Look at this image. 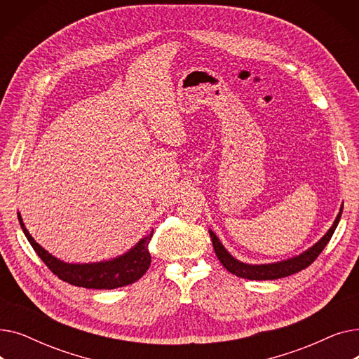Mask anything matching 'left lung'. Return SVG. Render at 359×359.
Returning a JSON list of instances; mask_svg holds the SVG:
<instances>
[{"mask_svg": "<svg viewBox=\"0 0 359 359\" xmlns=\"http://www.w3.org/2000/svg\"><path fill=\"white\" fill-rule=\"evenodd\" d=\"M342 211H344V205H341V210H339V214H337L336 219L333 221L332 227L327 230V233L316 244H313L311 248H309L303 253L292 256L290 259L272 262V263H257V265H253V263H244V262L236 259L227 249L222 246V243L219 241V238L215 236V233L212 230H210V236L212 240L215 255H217L218 260L221 262V265L229 272H231L233 275L244 278V279H250V280H268V279L285 278V276H290L292 273H297L299 271L306 269L307 266H310L311 263L317 259V256L322 253V250L327 246L329 240L332 238L339 221H341Z\"/></svg>", "mask_w": 359, "mask_h": 359, "instance_id": "1", "label": "left lung"}]
</instances>
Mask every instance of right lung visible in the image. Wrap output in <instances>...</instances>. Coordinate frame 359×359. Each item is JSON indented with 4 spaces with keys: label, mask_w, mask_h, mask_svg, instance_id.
Listing matches in <instances>:
<instances>
[{
    "label": "right lung",
    "mask_w": 359,
    "mask_h": 359,
    "mask_svg": "<svg viewBox=\"0 0 359 359\" xmlns=\"http://www.w3.org/2000/svg\"><path fill=\"white\" fill-rule=\"evenodd\" d=\"M17 217L25 236L37 256L45 262V265L56 276L71 285L93 290H115L134 284L149 268L151 255L148 252V243L153 237L154 230L142 237L135 246H132L121 256L100 262L69 263L52 256L39 243H36V240L27 231L20 212H17Z\"/></svg>",
    "instance_id": "obj_1"
}]
</instances>
